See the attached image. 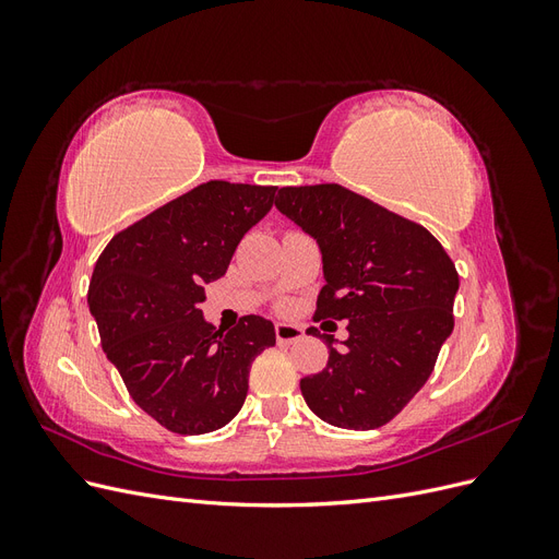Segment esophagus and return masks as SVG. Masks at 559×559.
<instances>
[{
  "label": "esophagus",
  "instance_id": "1",
  "mask_svg": "<svg viewBox=\"0 0 559 559\" xmlns=\"http://www.w3.org/2000/svg\"><path fill=\"white\" fill-rule=\"evenodd\" d=\"M275 335H277V343L280 345H292V343L300 341V337L306 335V331H302L296 324H277L275 326Z\"/></svg>",
  "mask_w": 559,
  "mask_h": 559
}]
</instances>
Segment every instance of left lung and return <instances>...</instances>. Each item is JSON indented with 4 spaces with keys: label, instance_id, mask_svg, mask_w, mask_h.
Wrapping results in <instances>:
<instances>
[{
    "label": "left lung",
    "instance_id": "obj_1",
    "mask_svg": "<svg viewBox=\"0 0 559 559\" xmlns=\"http://www.w3.org/2000/svg\"><path fill=\"white\" fill-rule=\"evenodd\" d=\"M277 195L275 207L321 251L326 284L314 317L345 319L349 331L341 349L324 335L326 368L300 380L302 399L333 427L378 429L429 380L454 326L460 275L425 226L341 183L284 186Z\"/></svg>",
    "mask_w": 559,
    "mask_h": 559
}]
</instances>
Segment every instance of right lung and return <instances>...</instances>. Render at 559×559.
<instances>
[{
  "label": "right lung",
  "instance_id": "right-lung-1",
  "mask_svg": "<svg viewBox=\"0 0 559 559\" xmlns=\"http://www.w3.org/2000/svg\"><path fill=\"white\" fill-rule=\"evenodd\" d=\"M277 186L207 181L114 235L88 286L107 359L132 401L181 436L226 427L247 399L251 361L275 345L270 319L226 331L205 321V284L224 277Z\"/></svg>",
  "mask_w": 559,
  "mask_h": 559
}]
</instances>
